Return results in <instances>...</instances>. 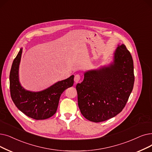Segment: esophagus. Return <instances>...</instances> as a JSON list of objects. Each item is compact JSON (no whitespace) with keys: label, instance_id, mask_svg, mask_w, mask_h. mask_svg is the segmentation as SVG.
<instances>
[{"label":"esophagus","instance_id":"esophagus-1","mask_svg":"<svg viewBox=\"0 0 152 152\" xmlns=\"http://www.w3.org/2000/svg\"><path fill=\"white\" fill-rule=\"evenodd\" d=\"M81 80V76L80 75H76L75 76V78H74V80H75V82L76 83H77L80 82Z\"/></svg>","mask_w":152,"mask_h":152}]
</instances>
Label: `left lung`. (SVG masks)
Here are the masks:
<instances>
[{
	"instance_id": "1",
	"label": "left lung",
	"mask_w": 152,
	"mask_h": 152,
	"mask_svg": "<svg viewBox=\"0 0 152 152\" xmlns=\"http://www.w3.org/2000/svg\"><path fill=\"white\" fill-rule=\"evenodd\" d=\"M117 46L113 61L84 72L83 81L76 85L79 108L91 122L105 121L119 114L132 91V57L125 45Z\"/></svg>"
}]
</instances>
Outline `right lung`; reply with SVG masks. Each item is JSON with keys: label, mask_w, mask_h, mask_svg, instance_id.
Segmentation results:
<instances>
[{"label": "right lung", "mask_w": 152, "mask_h": 152, "mask_svg": "<svg viewBox=\"0 0 152 152\" xmlns=\"http://www.w3.org/2000/svg\"><path fill=\"white\" fill-rule=\"evenodd\" d=\"M23 48L13 61L10 72V90L13 102L26 115L35 120H43L53 115L58 109L61 94L74 84V75L58 81L41 91L34 92L23 88L19 81V65Z\"/></svg>", "instance_id": "1"}]
</instances>
